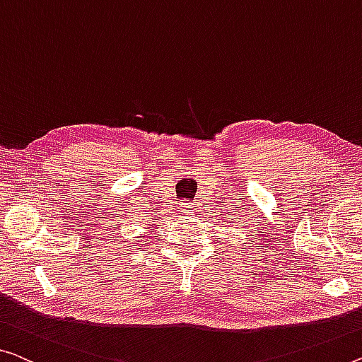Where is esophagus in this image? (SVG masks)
Returning <instances> with one entry per match:
<instances>
[{
    "instance_id": "obj_1",
    "label": "esophagus",
    "mask_w": 362,
    "mask_h": 362,
    "mask_svg": "<svg viewBox=\"0 0 362 362\" xmlns=\"http://www.w3.org/2000/svg\"><path fill=\"white\" fill-rule=\"evenodd\" d=\"M182 210H185V215L187 214H194V205H185V209H182Z\"/></svg>"
}]
</instances>
